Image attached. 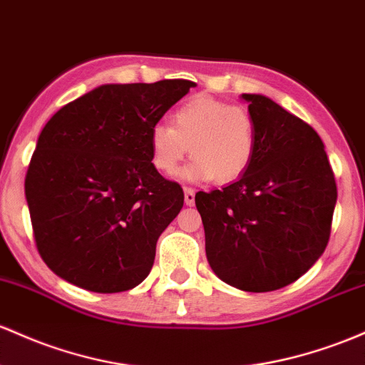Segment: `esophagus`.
<instances>
[{
  "instance_id": "obj_1",
  "label": "esophagus",
  "mask_w": 365,
  "mask_h": 365,
  "mask_svg": "<svg viewBox=\"0 0 365 365\" xmlns=\"http://www.w3.org/2000/svg\"><path fill=\"white\" fill-rule=\"evenodd\" d=\"M183 194H185V204H187V206H194L195 192L189 189V187H185V189H183Z\"/></svg>"
}]
</instances>
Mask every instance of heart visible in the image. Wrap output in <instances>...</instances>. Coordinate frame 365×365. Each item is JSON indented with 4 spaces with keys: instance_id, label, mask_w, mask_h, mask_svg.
Masks as SVG:
<instances>
[{
    "instance_id": "1",
    "label": "heart",
    "mask_w": 365,
    "mask_h": 365,
    "mask_svg": "<svg viewBox=\"0 0 365 365\" xmlns=\"http://www.w3.org/2000/svg\"><path fill=\"white\" fill-rule=\"evenodd\" d=\"M258 145L255 115L244 106L206 95L187 100L173 112V126L158 123L150 130L152 163L164 175H173L187 152L194 159L183 176L230 183L253 163Z\"/></svg>"
}]
</instances>
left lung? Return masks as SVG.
<instances>
[{"mask_svg": "<svg viewBox=\"0 0 365 365\" xmlns=\"http://www.w3.org/2000/svg\"><path fill=\"white\" fill-rule=\"evenodd\" d=\"M258 126L251 166L197 192L206 256L223 282L267 293L298 280L326 250L336 180L317 131L263 95H242Z\"/></svg>", "mask_w": 365, "mask_h": 365, "instance_id": "8db88e82", "label": "left lung"}]
</instances>
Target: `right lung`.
<instances>
[{
    "label": "right lung",
    "instance_id": "1",
    "mask_svg": "<svg viewBox=\"0 0 365 365\" xmlns=\"http://www.w3.org/2000/svg\"><path fill=\"white\" fill-rule=\"evenodd\" d=\"M195 83L103 85L63 106L39 135L26 175L38 253L93 293H121L149 275L159 235L183 190L155 170L150 130Z\"/></svg>",
    "mask_w": 365,
    "mask_h": 365
}]
</instances>
